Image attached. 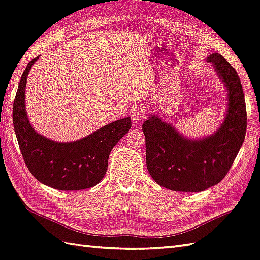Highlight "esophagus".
Returning a JSON list of instances; mask_svg holds the SVG:
<instances>
[{"label":"esophagus","instance_id":"esophagus-1","mask_svg":"<svg viewBox=\"0 0 260 260\" xmlns=\"http://www.w3.org/2000/svg\"><path fill=\"white\" fill-rule=\"evenodd\" d=\"M147 116V109L143 108V107H140V108H135L131 112V118L132 121L135 123L141 121Z\"/></svg>","mask_w":260,"mask_h":260}]
</instances>
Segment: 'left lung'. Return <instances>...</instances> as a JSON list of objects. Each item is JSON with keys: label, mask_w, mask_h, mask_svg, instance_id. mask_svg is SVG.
Returning <instances> with one entry per match:
<instances>
[{"label": "left lung", "mask_w": 260, "mask_h": 260, "mask_svg": "<svg viewBox=\"0 0 260 260\" xmlns=\"http://www.w3.org/2000/svg\"><path fill=\"white\" fill-rule=\"evenodd\" d=\"M207 61L229 91L227 116L213 136L188 140L154 116L142 124L149 173L172 191L202 192L217 184L229 173L245 139L247 112L238 74L220 54H211Z\"/></svg>", "instance_id": "1"}]
</instances>
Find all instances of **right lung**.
<instances>
[{"instance_id": "add662e5", "label": "right lung", "mask_w": 260, "mask_h": 260, "mask_svg": "<svg viewBox=\"0 0 260 260\" xmlns=\"http://www.w3.org/2000/svg\"><path fill=\"white\" fill-rule=\"evenodd\" d=\"M31 59L21 77L13 104V124L23 159L29 172L43 184L60 191L92 187L103 180L112 148L131 128V119L107 124L74 142H56L30 125L25 110V87Z\"/></svg>"}]
</instances>
